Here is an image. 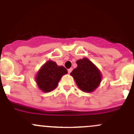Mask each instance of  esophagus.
<instances>
[{"label":"esophagus","instance_id":"esophagus-1","mask_svg":"<svg viewBox=\"0 0 134 134\" xmlns=\"http://www.w3.org/2000/svg\"><path fill=\"white\" fill-rule=\"evenodd\" d=\"M72 68H70V69H69L68 70H67V71H68V73L69 74L71 73V72H72Z\"/></svg>","mask_w":134,"mask_h":134}]
</instances>
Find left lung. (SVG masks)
I'll return each mask as SVG.
<instances>
[{"label": "left lung", "mask_w": 134, "mask_h": 134, "mask_svg": "<svg viewBox=\"0 0 134 134\" xmlns=\"http://www.w3.org/2000/svg\"><path fill=\"white\" fill-rule=\"evenodd\" d=\"M76 63L77 67L71 72V75L74 78L78 87L86 93L94 91L101 82L100 71L86 58L78 59Z\"/></svg>", "instance_id": "obj_1"}]
</instances>
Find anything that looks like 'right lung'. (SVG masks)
Instances as JSON below:
<instances>
[{
    "label": "right lung",
    "mask_w": 134,
    "mask_h": 134,
    "mask_svg": "<svg viewBox=\"0 0 134 134\" xmlns=\"http://www.w3.org/2000/svg\"><path fill=\"white\" fill-rule=\"evenodd\" d=\"M67 73V71L64 67L58 66L53 61H48L37 72L36 83L43 92H51L57 87L62 76Z\"/></svg>",
    "instance_id": "add662e5"
}]
</instances>
